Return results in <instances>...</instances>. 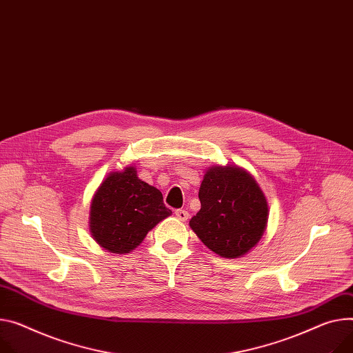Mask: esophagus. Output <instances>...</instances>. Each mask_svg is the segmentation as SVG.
I'll return each mask as SVG.
<instances>
[{
    "mask_svg": "<svg viewBox=\"0 0 353 353\" xmlns=\"http://www.w3.org/2000/svg\"><path fill=\"white\" fill-rule=\"evenodd\" d=\"M175 216H176V218H178L179 221H182V222H186V221L189 219V213H188L186 210H183V209L175 210Z\"/></svg>",
    "mask_w": 353,
    "mask_h": 353,
    "instance_id": "esophagus-1",
    "label": "esophagus"
}]
</instances>
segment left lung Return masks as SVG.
<instances>
[{"label": "left lung", "instance_id": "1", "mask_svg": "<svg viewBox=\"0 0 353 353\" xmlns=\"http://www.w3.org/2000/svg\"><path fill=\"white\" fill-rule=\"evenodd\" d=\"M201 210L189 226L213 253L225 259L248 254L261 240L268 202L254 176L237 165H213L199 188Z\"/></svg>", "mask_w": 353, "mask_h": 353}]
</instances>
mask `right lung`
<instances>
[{
    "label": "right lung",
    "instance_id": "1",
    "mask_svg": "<svg viewBox=\"0 0 353 353\" xmlns=\"http://www.w3.org/2000/svg\"><path fill=\"white\" fill-rule=\"evenodd\" d=\"M172 212L155 186L141 181L132 165L108 174L96 189L89 229L100 248L125 254L139 248L147 233Z\"/></svg>",
    "mask_w": 353,
    "mask_h": 353
}]
</instances>
